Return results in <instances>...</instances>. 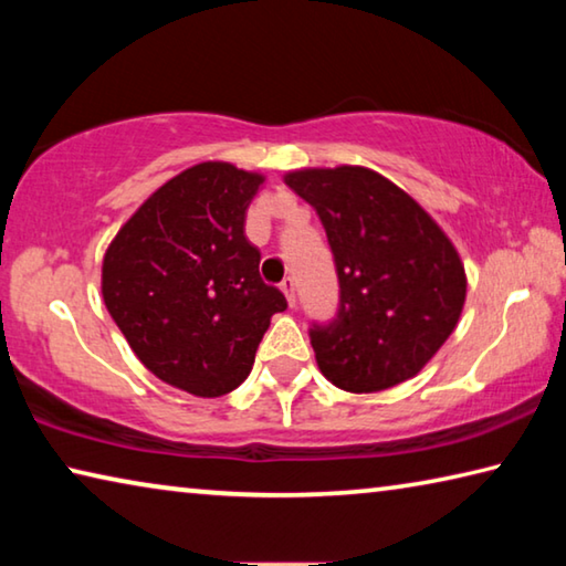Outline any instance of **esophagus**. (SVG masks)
I'll list each match as a JSON object with an SVG mask.
<instances>
[{
  "instance_id": "esophagus-1",
  "label": "esophagus",
  "mask_w": 566,
  "mask_h": 566,
  "mask_svg": "<svg viewBox=\"0 0 566 566\" xmlns=\"http://www.w3.org/2000/svg\"><path fill=\"white\" fill-rule=\"evenodd\" d=\"M280 286H282V292H284V296H286V302H290V306H294V304H296V290H294V280H292V276H286V280H284Z\"/></svg>"
}]
</instances>
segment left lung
Returning <instances> with one entry per match:
<instances>
[{
    "mask_svg": "<svg viewBox=\"0 0 566 566\" xmlns=\"http://www.w3.org/2000/svg\"><path fill=\"white\" fill-rule=\"evenodd\" d=\"M284 181L319 214L337 266V317L310 329L322 375L354 395L419 375L467 300L464 264L442 227L367 167L296 169Z\"/></svg>",
    "mask_w": 566,
    "mask_h": 566,
    "instance_id": "left-lung-1",
    "label": "left lung"
}]
</instances>
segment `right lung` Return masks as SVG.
<instances>
[{"label": "right lung", "instance_id": "obj_1", "mask_svg": "<svg viewBox=\"0 0 566 566\" xmlns=\"http://www.w3.org/2000/svg\"><path fill=\"white\" fill-rule=\"evenodd\" d=\"M264 177L202 161L161 185L104 254L102 296L139 361L195 397H222L249 377L284 294L262 282L244 234Z\"/></svg>", "mask_w": 566, "mask_h": 566}]
</instances>
